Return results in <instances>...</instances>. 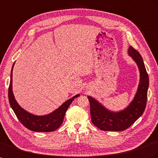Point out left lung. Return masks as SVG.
<instances>
[{
  "mask_svg": "<svg viewBox=\"0 0 158 158\" xmlns=\"http://www.w3.org/2000/svg\"><path fill=\"white\" fill-rule=\"evenodd\" d=\"M127 53L136 63L139 72V82L133 100L123 110L113 112L106 108L94 98L88 96L90 104L92 123L104 131H123L128 128L142 116L146 108L149 77L141 55L130 46Z\"/></svg>",
  "mask_w": 158,
  "mask_h": 158,
  "instance_id": "1",
  "label": "left lung"
}]
</instances>
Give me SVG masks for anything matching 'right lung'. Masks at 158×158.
<instances>
[{
    "label": "right lung",
    "mask_w": 158,
    "mask_h": 158,
    "mask_svg": "<svg viewBox=\"0 0 158 158\" xmlns=\"http://www.w3.org/2000/svg\"><path fill=\"white\" fill-rule=\"evenodd\" d=\"M14 66L15 63L12 65L10 72V82L8 88V100L16 117L22 123V124L28 130L33 131L50 132L57 130L62 125L67 109L75 98L78 97L80 94H76L66 100L60 107L48 114L37 116L30 113L18 104L12 92V70Z\"/></svg>",
    "instance_id": "right-lung-1"
}]
</instances>
